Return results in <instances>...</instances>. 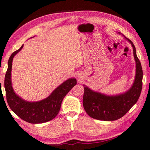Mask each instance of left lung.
<instances>
[{
    "mask_svg": "<svg viewBox=\"0 0 150 150\" xmlns=\"http://www.w3.org/2000/svg\"><path fill=\"white\" fill-rule=\"evenodd\" d=\"M124 37L134 49V56L136 63V73L134 84L124 93L113 96L93 91L85 87L83 105L88 115L96 120L114 121L122 117L136 103L141 93L143 79L141 63L137 57L134 43L129 39Z\"/></svg>",
    "mask_w": 150,
    "mask_h": 150,
    "instance_id": "left-lung-1",
    "label": "left lung"
}]
</instances>
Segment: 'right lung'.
Wrapping results in <instances>:
<instances>
[{"label":"right lung","mask_w":150,"mask_h":150,"mask_svg":"<svg viewBox=\"0 0 150 150\" xmlns=\"http://www.w3.org/2000/svg\"><path fill=\"white\" fill-rule=\"evenodd\" d=\"M23 47V45L19 49L13 53L8 61V69L4 78V88L7 103L11 110L25 122L30 123L47 122L53 120L57 115L63 98L77 84V80L75 78L66 80L43 100L36 102L24 100L15 93L11 83L13 59Z\"/></svg>","instance_id":"add662e5"}]
</instances>
